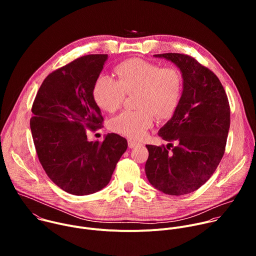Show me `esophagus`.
Listing matches in <instances>:
<instances>
[{
  "label": "esophagus",
  "mask_w": 256,
  "mask_h": 256,
  "mask_svg": "<svg viewBox=\"0 0 256 256\" xmlns=\"http://www.w3.org/2000/svg\"><path fill=\"white\" fill-rule=\"evenodd\" d=\"M128 147L130 149L132 148H136V147H138V146H142V144L140 142H136V140H128Z\"/></svg>",
  "instance_id": "34e87169"
}]
</instances>
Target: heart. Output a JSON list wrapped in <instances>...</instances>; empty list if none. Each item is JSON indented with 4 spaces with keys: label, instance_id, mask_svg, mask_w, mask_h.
I'll list each match as a JSON object with an SVG mask.
<instances>
[{
    "label": "heart",
    "instance_id": "heart-1",
    "mask_svg": "<svg viewBox=\"0 0 256 256\" xmlns=\"http://www.w3.org/2000/svg\"><path fill=\"white\" fill-rule=\"evenodd\" d=\"M114 78L101 75L93 85V98L104 112H114L122 106L126 94L134 95L136 110H124L109 124L110 130L128 138H140L150 128L154 114L160 118H170L177 109L184 78L174 66L140 58H130L116 66Z\"/></svg>",
    "mask_w": 256,
    "mask_h": 256
}]
</instances>
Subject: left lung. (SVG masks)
Masks as SVG:
<instances>
[{"label": "left lung", "mask_w": 256, "mask_h": 256, "mask_svg": "<svg viewBox=\"0 0 256 256\" xmlns=\"http://www.w3.org/2000/svg\"><path fill=\"white\" fill-rule=\"evenodd\" d=\"M174 62L184 78V92L173 116L159 136L177 146L146 144L149 158L144 171L150 184L170 196L198 190L221 162L230 128V105L220 80L194 58L182 54H161Z\"/></svg>", "instance_id": "1"}]
</instances>
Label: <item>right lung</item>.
<instances>
[{
    "label": "right lung",
    "mask_w": 256,
    "mask_h": 256,
    "mask_svg": "<svg viewBox=\"0 0 256 256\" xmlns=\"http://www.w3.org/2000/svg\"><path fill=\"white\" fill-rule=\"evenodd\" d=\"M106 60L107 54H88L54 70L32 104L30 128L38 160L54 184L70 194L105 188L128 148L116 134L103 142L87 140V130L103 122L92 90Z\"/></svg>",
    "instance_id": "1"
}]
</instances>
